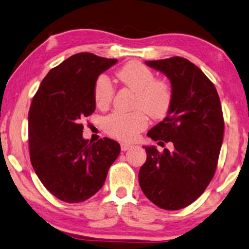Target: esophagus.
I'll return each mask as SVG.
<instances>
[{
	"label": "esophagus",
	"mask_w": 249,
	"mask_h": 249,
	"mask_svg": "<svg viewBox=\"0 0 249 249\" xmlns=\"http://www.w3.org/2000/svg\"><path fill=\"white\" fill-rule=\"evenodd\" d=\"M120 147H121V151H128L130 147H132V144H130V143L122 142V143H120Z\"/></svg>",
	"instance_id": "esophagus-1"
}]
</instances>
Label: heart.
I'll list each match as a JSON object with an SVG mask.
<instances>
[{"mask_svg": "<svg viewBox=\"0 0 249 249\" xmlns=\"http://www.w3.org/2000/svg\"><path fill=\"white\" fill-rule=\"evenodd\" d=\"M122 85L137 93L134 108L130 113L115 112L106 117L104 129L109 136L124 141H132L147 125V115L162 119L168 115L174 102L172 85L158 80L155 73L138 61L124 64L116 74ZM113 98V86L106 75H99L94 84V100L100 109L107 108Z\"/></svg>", "mask_w": 249, "mask_h": 249, "instance_id": "obj_1", "label": "heart"}]
</instances>
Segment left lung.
<instances>
[{
    "mask_svg": "<svg viewBox=\"0 0 249 249\" xmlns=\"http://www.w3.org/2000/svg\"><path fill=\"white\" fill-rule=\"evenodd\" d=\"M166 74L174 91L168 115L147 136L173 151L145 146L146 160L139 182L146 198L164 210L188 207L201 196L215 174L223 142L224 119L213 83L197 65L181 56L147 61Z\"/></svg>",
    "mask_w": 249,
    "mask_h": 249,
    "instance_id": "obj_1",
    "label": "left lung"
}]
</instances>
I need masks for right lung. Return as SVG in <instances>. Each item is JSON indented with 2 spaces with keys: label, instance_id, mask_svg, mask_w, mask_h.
<instances>
[{
  "label": "right lung",
  "instance_id": "add662e5",
  "mask_svg": "<svg viewBox=\"0 0 249 249\" xmlns=\"http://www.w3.org/2000/svg\"><path fill=\"white\" fill-rule=\"evenodd\" d=\"M117 59L89 52L71 55L51 69L28 112L30 162L47 190L69 203L83 202L102 188L120 153L108 138L83 139L82 121L95 111L94 84Z\"/></svg>",
  "mask_w": 249,
  "mask_h": 249
}]
</instances>
